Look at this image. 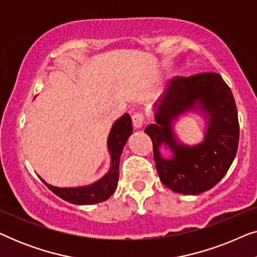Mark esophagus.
I'll use <instances>...</instances> for the list:
<instances>
[{
  "label": "esophagus",
  "instance_id": "1",
  "mask_svg": "<svg viewBox=\"0 0 257 257\" xmlns=\"http://www.w3.org/2000/svg\"><path fill=\"white\" fill-rule=\"evenodd\" d=\"M132 122H133V126H135V128L139 130L142 128L144 126V115L142 113H135L132 115Z\"/></svg>",
  "mask_w": 257,
  "mask_h": 257
}]
</instances>
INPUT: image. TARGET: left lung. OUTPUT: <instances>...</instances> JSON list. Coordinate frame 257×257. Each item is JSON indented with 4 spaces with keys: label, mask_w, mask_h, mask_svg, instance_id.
I'll use <instances>...</instances> for the list:
<instances>
[{
    "label": "left lung",
    "mask_w": 257,
    "mask_h": 257,
    "mask_svg": "<svg viewBox=\"0 0 257 257\" xmlns=\"http://www.w3.org/2000/svg\"><path fill=\"white\" fill-rule=\"evenodd\" d=\"M188 111L206 120L205 137L196 146L176 138L174 121ZM156 122L145 128L153 143V156L163 184L180 194L196 195L213 188L229 170L238 145V119L233 93L219 73L205 72L171 80L154 105ZM164 146L172 156L165 158Z\"/></svg>",
    "instance_id": "8db88e82"
}]
</instances>
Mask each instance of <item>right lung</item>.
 Segmentation results:
<instances>
[{
    "mask_svg": "<svg viewBox=\"0 0 257 257\" xmlns=\"http://www.w3.org/2000/svg\"><path fill=\"white\" fill-rule=\"evenodd\" d=\"M132 120L128 113L122 114L112 125L107 138V150L111 156L108 172L93 184L79 187H56L49 185L43 179V184L59 198L73 205H93L103 202L113 194L119 179V161L126 142L132 135Z\"/></svg>",
    "mask_w": 257,
    "mask_h": 257,
    "instance_id": "add662e5",
    "label": "right lung"
}]
</instances>
